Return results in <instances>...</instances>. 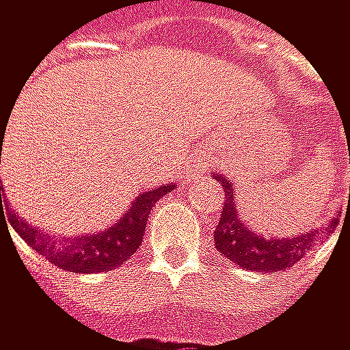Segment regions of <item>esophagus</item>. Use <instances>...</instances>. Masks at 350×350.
<instances>
[{
    "instance_id": "1",
    "label": "esophagus",
    "mask_w": 350,
    "mask_h": 350,
    "mask_svg": "<svg viewBox=\"0 0 350 350\" xmlns=\"http://www.w3.org/2000/svg\"><path fill=\"white\" fill-rule=\"evenodd\" d=\"M206 169H208V161L202 159V156H200V159H198L194 165H191V173H202V171H206Z\"/></svg>"
}]
</instances>
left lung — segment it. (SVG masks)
<instances>
[{"label": "left lung", "mask_w": 350, "mask_h": 350, "mask_svg": "<svg viewBox=\"0 0 350 350\" xmlns=\"http://www.w3.org/2000/svg\"><path fill=\"white\" fill-rule=\"evenodd\" d=\"M350 156V152H349ZM215 179L223 185L225 189V202L221 208V219L217 223L215 230V246L217 250L234 260L236 265L250 269V271H286L313 248L317 242V234L321 230L303 234L296 238H263L260 234H254L250 227H244V223L238 217V198H236V189L232 187V179H227L223 175H215ZM338 221H332L325 230L332 232V225Z\"/></svg>", "instance_id": "8db88e82"}]
</instances>
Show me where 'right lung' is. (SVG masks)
<instances>
[{"mask_svg":"<svg viewBox=\"0 0 350 350\" xmlns=\"http://www.w3.org/2000/svg\"><path fill=\"white\" fill-rule=\"evenodd\" d=\"M173 187L175 185L169 183L144 191L125 211L123 217L116 223H112L108 230L98 234H87L77 238H51L45 232L33 227L31 223H25L23 219L12 221V225L33 250L43 254L49 263H54L60 269L72 273L112 271L118 265L127 263V258L139 248L152 206ZM1 196H3V187L0 185V204Z\"/></svg>","mask_w":350,"mask_h":350,"instance_id":"1","label":"right lung"}]
</instances>
